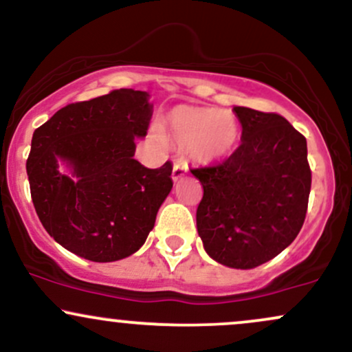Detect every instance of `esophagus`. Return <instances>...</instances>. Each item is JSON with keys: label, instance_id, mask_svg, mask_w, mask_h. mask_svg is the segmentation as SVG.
I'll return each mask as SVG.
<instances>
[{"label": "esophagus", "instance_id": "esophagus-1", "mask_svg": "<svg viewBox=\"0 0 352 352\" xmlns=\"http://www.w3.org/2000/svg\"><path fill=\"white\" fill-rule=\"evenodd\" d=\"M188 170V165L185 162H175L173 164V168H172V179L173 180H179L184 177V173Z\"/></svg>", "mask_w": 352, "mask_h": 352}]
</instances>
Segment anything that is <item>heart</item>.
Here are the masks:
<instances>
[{"mask_svg": "<svg viewBox=\"0 0 352 352\" xmlns=\"http://www.w3.org/2000/svg\"><path fill=\"white\" fill-rule=\"evenodd\" d=\"M165 131L197 160H217L236 145L240 124L227 109L180 106L168 112Z\"/></svg>", "mask_w": 352, "mask_h": 352, "instance_id": "b5f03b06", "label": "heart"}]
</instances>
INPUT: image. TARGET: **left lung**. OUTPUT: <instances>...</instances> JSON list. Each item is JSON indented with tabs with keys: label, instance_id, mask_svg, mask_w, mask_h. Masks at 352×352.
Listing matches in <instances>:
<instances>
[{
	"label": "left lung",
	"instance_id": "obj_1",
	"mask_svg": "<svg viewBox=\"0 0 352 352\" xmlns=\"http://www.w3.org/2000/svg\"><path fill=\"white\" fill-rule=\"evenodd\" d=\"M241 144L223 162L192 168L204 187L197 230L218 263L250 270L293 243L305 223L311 168L305 135L285 117L233 107Z\"/></svg>",
	"mask_w": 352,
	"mask_h": 352
}]
</instances>
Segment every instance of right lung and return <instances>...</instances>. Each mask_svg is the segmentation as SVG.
<instances>
[{
	"mask_svg": "<svg viewBox=\"0 0 352 352\" xmlns=\"http://www.w3.org/2000/svg\"><path fill=\"white\" fill-rule=\"evenodd\" d=\"M148 94L116 89L59 109L38 127L26 162L31 199L46 232L86 260L107 263L135 253L170 193L172 164L147 168L134 159L147 135ZM59 162L72 167L60 174Z\"/></svg>",
	"mask_w": 352,
	"mask_h": 352,
	"instance_id": "add662e5",
	"label": "right lung"
}]
</instances>
